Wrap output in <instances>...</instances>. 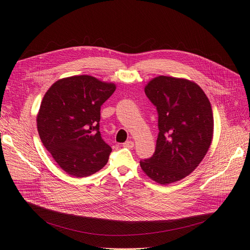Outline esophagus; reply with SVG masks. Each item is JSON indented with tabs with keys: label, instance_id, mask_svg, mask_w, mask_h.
<instances>
[{
	"label": "esophagus",
	"instance_id": "esophagus-1",
	"mask_svg": "<svg viewBox=\"0 0 250 250\" xmlns=\"http://www.w3.org/2000/svg\"><path fill=\"white\" fill-rule=\"evenodd\" d=\"M124 147H126V148H133L134 147V142L131 140H127L124 143Z\"/></svg>",
	"mask_w": 250,
	"mask_h": 250
}]
</instances>
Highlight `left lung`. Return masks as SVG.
Here are the masks:
<instances>
[{"label": "left lung", "mask_w": 250, "mask_h": 250, "mask_svg": "<svg viewBox=\"0 0 250 250\" xmlns=\"http://www.w3.org/2000/svg\"><path fill=\"white\" fill-rule=\"evenodd\" d=\"M145 94L158 110L160 132L153 155L140 166L155 182H176L198 167L211 145L210 102L197 83L169 76L153 78Z\"/></svg>", "instance_id": "1"}]
</instances>
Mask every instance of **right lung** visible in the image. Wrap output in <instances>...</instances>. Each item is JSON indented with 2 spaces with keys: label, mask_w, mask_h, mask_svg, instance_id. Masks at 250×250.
I'll return each mask as SVG.
<instances>
[{
  "label": "right lung",
  "mask_w": 250,
  "mask_h": 250,
  "mask_svg": "<svg viewBox=\"0 0 250 250\" xmlns=\"http://www.w3.org/2000/svg\"><path fill=\"white\" fill-rule=\"evenodd\" d=\"M116 86L88 76L58 80L46 91L37 115L40 139L68 174L85 177L107 164L112 151L100 133L101 106Z\"/></svg>",
  "instance_id": "1"
}]
</instances>
